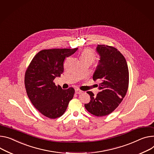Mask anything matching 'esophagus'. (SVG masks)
<instances>
[{
  "mask_svg": "<svg viewBox=\"0 0 154 154\" xmlns=\"http://www.w3.org/2000/svg\"><path fill=\"white\" fill-rule=\"evenodd\" d=\"M75 92H76V94H81V93L82 92V91H81V90L79 89H75Z\"/></svg>",
  "mask_w": 154,
  "mask_h": 154,
  "instance_id": "esophagus-1",
  "label": "esophagus"
}]
</instances>
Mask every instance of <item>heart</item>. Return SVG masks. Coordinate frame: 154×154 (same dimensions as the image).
I'll use <instances>...</instances> for the list:
<instances>
[{
  "label": "heart",
  "instance_id": "obj_1",
  "mask_svg": "<svg viewBox=\"0 0 154 154\" xmlns=\"http://www.w3.org/2000/svg\"><path fill=\"white\" fill-rule=\"evenodd\" d=\"M81 60H89L94 62L96 59L95 53L90 49H86L82 52L80 56Z\"/></svg>",
  "mask_w": 154,
  "mask_h": 154
}]
</instances>
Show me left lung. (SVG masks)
<instances>
[{"instance_id": "8db88e82", "label": "left lung", "mask_w": 154, "mask_h": 154, "mask_svg": "<svg viewBox=\"0 0 154 154\" xmlns=\"http://www.w3.org/2000/svg\"><path fill=\"white\" fill-rule=\"evenodd\" d=\"M99 65L93 79H100V92L94 96L88 91L91 100L85 104L86 109L97 116H106L113 112L126 96L129 85V71L124 56L115 47L98 45Z\"/></svg>"}]
</instances>
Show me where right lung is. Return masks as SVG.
Returning a JSON list of instances; mask_svg holds the SVG:
<instances>
[{"label":"right lung","mask_w":154,"mask_h":154,"mask_svg":"<svg viewBox=\"0 0 154 154\" xmlns=\"http://www.w3.org/2000/svg\"><path fill=\"white\" fill-rule=\"evenodd\" d=\"M75 49H44L34 57L25 76L27 95L40 113L55 119L66 111L69 102L73 97L75 89H62L54 80L63 72L66 57L73 54Z\"/></svg>","instance_id":"right-lung-1"}]
</instances>
